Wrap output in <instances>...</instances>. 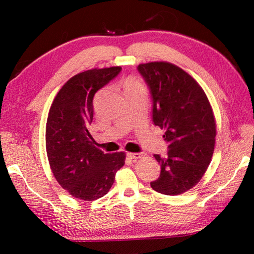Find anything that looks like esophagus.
<instances>
[{"label":"esophagus","instance_id":"obj_1","mask_svg":"<svg viewBox=\"0 0 254 254\" xmlns=\"http://www.w3.org/2000/svg\"><path fill=\"white\" fill-rule=\"evenodd\" d=\"M143 154L142 153H127V157H130L131 159H134V160H137L139 158L143 157Z\"/></svg>","mask_w":254,"mask_h":254}]
</instances>
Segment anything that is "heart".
<instances>
[{
  "instance_id": "1",
  "label": "heart",
  "mask_w": 254,
  "mask_h": 254,
  "mask_svg": "<svg viewBox=\"0 0 254 254\" xmlns=\"http://www.w3.org/2000/svg\"><path fill=\"white\" fill-rule=\"evenodd\" d=\"M139 82L138 80L136 79V78H128L127 80V83H126V87H127V86H130V85H134V84H138Z\"/></svg>"
}]
</instances>
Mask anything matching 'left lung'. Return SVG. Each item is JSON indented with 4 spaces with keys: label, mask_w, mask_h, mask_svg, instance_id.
Listing matches in <instances>:
<instances>
[{
    "label": "left lung",
    "mask_w": 254,
    "mask_h": 254,
    "mask_svg": "<svg viewBox=\"0 0 254 254\" xmlns=\"http://www.w3.org/2000/svg\"><path fill=\"white\" fill-rule=\"evenodd\" d=\"M138 71L153 97V121L169 142L165 158L154 155L161 171L150 187L165 195L182 194L197 185L212 159L216 136L212 106L196 80L175 64L142 63Z\"/></svg>",
    "instance_id": "8db88e82"
}]
</instances>
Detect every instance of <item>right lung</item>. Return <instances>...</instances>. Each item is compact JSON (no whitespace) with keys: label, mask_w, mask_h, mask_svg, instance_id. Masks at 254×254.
Masks as SVG:
<instances>
[{"label":"right lung","mask_w":254,"mask_h":254,"mask_svg":"<svg viewBox=\"0 0 254 254\" xmlns=\"http://www.w3.org/2000/svg\"><path fill=\"white\" fill-rule=\"evenodd\" d=\"M120 71L121 66H111L74 75L59 90L48 115L46 149L52 174L68 194L84 201L106 195L126 164V153L104 154L88 131L95 94Z\"/></svg>","instance_id":"1"}]
</instances>
